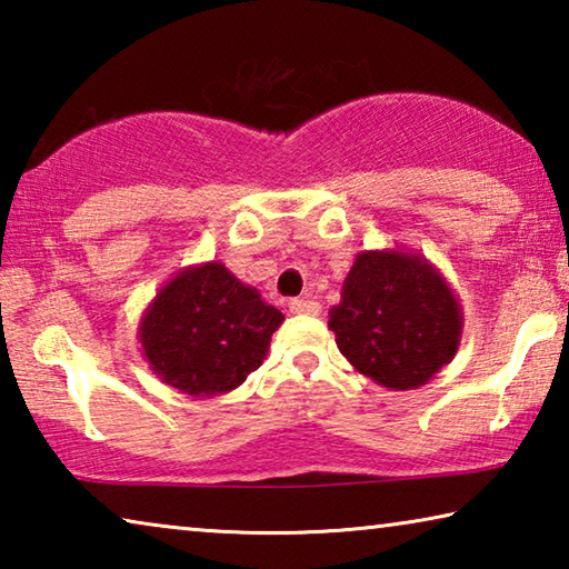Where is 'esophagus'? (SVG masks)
I'll return each mask as SVG.
<instances>
[{
    "label": "esophagus",
    "instance_id": "obj_1",
    "mask_svg": "<svg viewBox=\"0 0 569 569\" xmlns=\"http://www.w3.org/2000/svg\"><path fill=\"white\" fill-rule=\"evenodd\" d=\"M288 308L298 316H316L321 311V306L316 301H308V298H293V301H288Z\"/></svg>",
    "mask_w": 569,
    "mask_h": 569
}]
</instances>
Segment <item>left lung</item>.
Here are the masks:
<instances>
[{"mask_svg":"<svg viewBox=\"0 0 569 569\" xmlns=\"http://www.w3.org/2000/svg\"><path fill=\"white\" fill-rule=\"evenodd\" d=\"M336 346L356 371L391 391L419 389L451 363L465 329L445 273L403 248L361 250L329 311Z\"/></svg>","mask_w":569,"mask_h":569,"instance_id":"1","label":"left lung"}]
</instances>
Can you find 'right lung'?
Returning <instances> with one entry per match:
<instances>
[{"label":"right lung","mask_w":569,"mask_h":569,"mask_svg":"<svg viewBox=\"0 0 569 569\" xmlns=\"http://www.w3.org/2000/svg\"><path fill=\"white\" fill-rule=\"evenodd\" d=\"M283 313L223 263L186 266L140 316V353L150 371L188 397L238 389L263 363Z\"/></svg>","instance_id":"1"}]
</instances>
